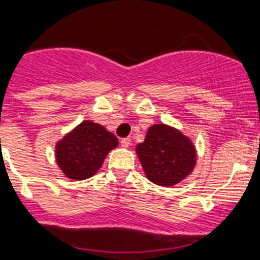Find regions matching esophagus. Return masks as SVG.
I'll return each mask as SVG.
<instances>
[{
  "label": "esophagus",
  "mask_w": 260,
  "mask_h": 260,
  "mask_svg": "<svg viewBox=\"0 0 260 260\" xmlns=\"http://www.w3.org/2000/svg\"><path fill=\"white\" fill-rule=\"evenodd\" d=\"M129 144H131V140L128 139V137H125V139H121V140H120V145H121L123 148H128L129 147Z\"/></svg>",
  "instance_id": "1"
}]
</instances>
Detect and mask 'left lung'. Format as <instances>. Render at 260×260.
<instances>
[{
	"label": "left lung",
	"mask_w": 260,
	"mask_h": 260,
	"mask_svg": "<svg viewBox=\"0 0 260 260\" xmlns=\"http://www.w3.org/2000/svg\"><path fill=\"white\" fill-rule=\"evenodd\" d=\"M136 152L147 177L161 186H173L184 180L197 158L191 141L165 124L150 126Z\"/></svg>",
	"instance_id": "obj_1"
}]
</instances>
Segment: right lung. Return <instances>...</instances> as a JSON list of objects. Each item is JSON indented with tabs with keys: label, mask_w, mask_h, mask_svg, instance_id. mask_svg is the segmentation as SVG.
Wrapping results in <instances>:
<instances>
[{
	"label": "right lung",
	"mask_w": 260,
	"mask_h": 260,
	"mask_svg": "<svg viewBox=\"0 0 260 260\" xmlns=\"http://www.w3.org/2000/svg\"><path fill=\"white\" fill-rule=\"evenodd\" d=\"M117 144L116 136L104 126L86 120L56 144V162L69 178L86 180L99 171Z\"/></svg>",
	"instance_id": "obj_1"
}]
</instances>
